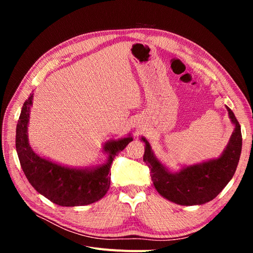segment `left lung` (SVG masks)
Listing matches in <instances>:
<instances>
[{
  "label": "left lung",
  "instance_id": "8db88e82",
  "mask_svg": "<svg viewBox=\"0 0 253 253\" xmlns=\"http://www.w3.org/2000/svg\"><path fill=\"white\" fill-rule=\"evenodd\" d=\"M234 131L226 149L218 158L182 167L178 172H171L159 162L149 141L145 143L143 162L151 170V178L157 192L166 200L182 206L203 205L215 198L231 180L242 152L241 126L233 112L226 106Z\"/></svg>",
  "mask_w": 253,
  "mask_h": 253
}]
</instances>
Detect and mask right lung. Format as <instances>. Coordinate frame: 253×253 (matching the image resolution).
Masks as SVG:
<instances>
[{
  "label": "right lung",
  "mask_w": 253,
  "mask_h": 253,
  "mask_svg": "<svg viewBox=\"0 0 253 253\" xmlns=\"http://www.w3.org/2000/svg\"><path fill=\"white\" fill-rule=\"evenodd\" d=\"M34 94L22 106L17 125L16 148L22 170L38 192L63 207L85 206L98 202L106 194L111 183V166L118 153L133 140L132 136L110 140L103 145L106 163L90 168H70L41 157L30 147L27 126Z\"/></svg>",
  "instance_id": "right-lung-1"
}]
</instances>
